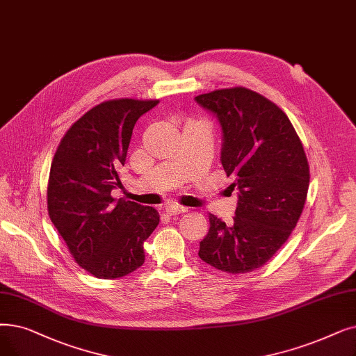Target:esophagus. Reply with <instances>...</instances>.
<instances>
[{"instance_id":"34e87169","label":"esophagus","mask_w":356,"mask_h":356,"mask_svg":"<svg viewBox=\"0 0 356 356\" xmlns=\"http://www.w3.org/2000/svg\"><path fill=\"white\" fill-rule=\"evenodd\" d=\"M186 211H188V208L179 207V205H167V207H165V212H167L170 216L179 215V213H183V212H186Z\"/></svg>"}]
</instances>
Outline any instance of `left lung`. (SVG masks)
Here are the masks:
<instances>
[{
	"label": "left lung",
	"instance_id": "8db88e82",
	"mask_svg": "<svg viewBox=\"0 0 356 356\" xmlns=\"http://www.w3.org/2000/svg\"><path fill=\"white\" fill-rule=\"evenodd\" d=\"M220 122L221 164L238 189L233 224L209 213L199 257L228 273L252 272L281 249L296 228L310 184L302 144L275 103L244 87L195 97Z\"/></svg>",
	"mask_w": 356,
	"mask_h": 356
}]
</instances>
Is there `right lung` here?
<instances>
[{
  "label": "right lung",
  "mask_w": 356,
  "mask_h": 356,
  "mask_svg": "<svg viewBox=\"0 0 356 356\" xmlns=\"http://www.w3.org/2000/svg\"><path fill=\"white\" fill-rule=\"evenodd\" d=\"M159 100L119 99L97 104L68 129L52 160L48 183L51 221L83 269L100 280L127 276L144 265V241L159 212L125 199L120 188L136 120Z\"/></svg>",
  "instance_id": "1"
}]
</instances>
